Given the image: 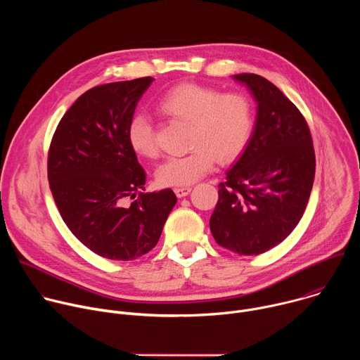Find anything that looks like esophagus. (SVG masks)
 <instances>
[{"label":"esophagus","mask_w":360,"mask_h":360,"mask_svg":"<svg viewBox=\"0 0 360 360\" xmlns=\"http://www.w3.org/2000/svg\"><path fill=\"white\" fill-rule=\"evenodd\" d=\"M191 191H192V188H191V186H182V188H175V189H174V192H175V195H176L178 198H184V196H186Z\"/></svg>","instance_id":"34e87169"}]
</instances>
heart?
<instances>
[{"label":"heart","mask_w":360,"mask_h":360,"mask_svg":"<svg viewBox=\"0 0 360 360\" xmlns=\"http://www.w3.org/2000/svg\"><path fill=\"white\" fill-rule=\"evenodd\" d=\"M162 115L189 124L184 157L168 158L157 171L162 186H188L211 172L217 161L226 164L245 150L253 131V105L240 92L222 94L218 88L193 82L167 91L157 104ZM127 138L136 155L157 158L158 143L152 121L145 114L131 117Z\"/></svg>","instance_id":"obj_1"}]
</instances>
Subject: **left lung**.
I'll return each mask as SVG.
<instances>
[{"instance_id":"obj_1","label":"left lung","mask_w":360,"mask_h":360,"mask_svg":"<svg viewBox=\"0 0 360 360\" xmlns=\"http://www.w3.org/2000/svg\"><path fill=\"white\" fill-rule=\"evenodd\" d=\"M258 104L253 134L219 184L210 226L218 245L259 255L299 224L315 179V150L303 115L283 92L256 74H238Z\"/></svg>"}]
</instances>
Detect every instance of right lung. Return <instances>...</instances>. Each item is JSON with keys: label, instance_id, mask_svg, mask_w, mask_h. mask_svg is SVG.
Instances as JSON below:
<instances>
[{"label": "right lung", "instance_id": "obj_1", "mask_svg": "<svg viewBox=\"0 0 360 360\" xmlns=\"http://www.w3.org/2000/svg\"><path fill=\"white\" fill-rule=\"evenodd\" d=\"M152 81L111 82L82 94L48 152L49 188L64 222L88 249L112 261H134L155 246L176 203L169 188L141 192L146 175L127 138Z\"/></svg>", "mask_w": 360, "mask_h": 360}]
</instances>
